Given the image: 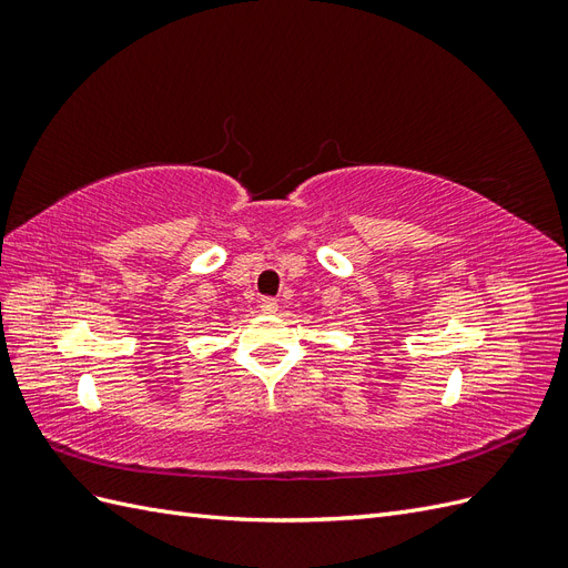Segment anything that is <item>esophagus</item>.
<instances>
[{
    "mask_svg": "<svg viewBox=\"0 0 568 568\" xmlns=\"http://www.w3.org/2000/svg\"><path fill=\"white\" fill-rule=\"evenodd\" d=\"M261 307H263V313H277V301L263 298V301H261Z\"/></svg>",
    "mask_w": 568,
    "mask_h": 568,
    "instance_id": "34e87169",
    "label": "esophagus"
}]
</instances>
